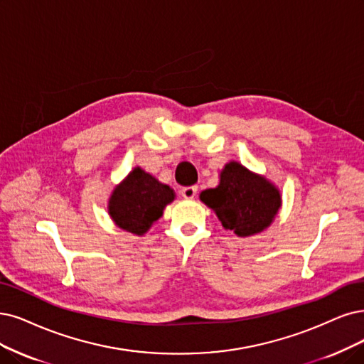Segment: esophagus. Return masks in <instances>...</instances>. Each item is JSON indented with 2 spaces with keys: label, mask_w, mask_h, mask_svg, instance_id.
I'll return each instance as SVG.
<instances>
[{
  "label": "esophagus",
  "mask_w": 364,
  "mask_h": 364,
  "mask_svg": "<svg viewBox=\"0 0 364 364\" xmlns=\"http://www.w3.org/2000/svg\"><path fill=\"white\" fill-rule=\"evenodd\" d=\"M196 192H198L196 186H189V187H184V189H181V195L186 199H193L196 196Z\"/></svg>",
  "instance_id": "34e87169"
}]
</instances>
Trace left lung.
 Here are the masks:
<instances>
[{"instance_id":"left-lung-1","label":"left lung","mask_w":364,"mask_h":364,"mask_svg":"<svg viewBox=\"0 0 364 364\" xmlns=\"http://www.w3.org/2000/svg\"><path fill=\"white\" fill-rule=\"evenodd\" d=\"M199 199L216 213L225 230L237 237L262 232L282 207V195L274 183L235 160L228 161L219 173V184L200 192Z\"/></svg>"}]
</instances>
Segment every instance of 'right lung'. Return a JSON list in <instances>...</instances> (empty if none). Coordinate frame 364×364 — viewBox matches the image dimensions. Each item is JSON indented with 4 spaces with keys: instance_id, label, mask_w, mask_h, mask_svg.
Instances as JSON below:
<instances>
[{
    "instance_id": "obj_1",
    "label": "right lung",
    "mask_w": 364,
    "mask_h": 364,
    "mask_svg": "<svg viewBox=\"0 0 364 364\" xmlns=\"http://www.w3.org/2000/svg\"><path fill=\"white\" fill-rule=\"evenodd\" d=\"M173 199V189L136 166L114 187L107 199V214L119 230L141 237L164 216Z\"/></svg>"
}]
</instances>
